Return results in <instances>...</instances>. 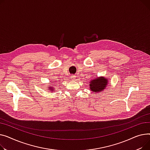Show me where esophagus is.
Segmentation results:
<instances>
[{"label":"esophagus","instance_id":"obj_1","mask_svg":"<svg viewBox=\"0 0 150 150\" xmlns=\"http://www.w3.org/2000/svg\"><path fill=\"white\" fill-rule=\"evenodd\" d=\"M70 79H71L72 81H74L76 80V76H71V77H70Z\"/></svg>","mask_w":150,"mask_h":150}]
</instances>
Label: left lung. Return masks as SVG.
I'll use <instances>...</instances> for the list:
<instances>
[{
  "mask_svg": "<svg viewBox=\"0 0 150 150\" xmlns=\"http://www.w3.org/2000/svg\"><path fill=\"white\" fill-rule=\"evenodd\" d=\"M108 81V79L104 76L96 77L90 81L89 88L91 91L96 93L102 92L107 88Z\"/></svg>",
  "mask_w": 150,
  "mask_h": 150,
  "instance_id": "obj_1",
  "label": "left lung"
}]
</instances>
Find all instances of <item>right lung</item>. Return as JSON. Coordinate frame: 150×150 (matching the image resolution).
I'll return each instance as SVG.
<instances>
[{
  "instance_id": "add662e5",
  "label": "right lung",
  "mask_w": 150,
  "mask_h": 150,
  "mask_svg": "<svg viewBox=\"0 0 150 150\" xmlns=\"http://www.w3.org/2000/svg\"><path fill=\"white\" fill-rule=\"evenodd\" d=\"M54 89V88L53 86H50L49 87V90L51 91V92H54V91H55Z\"/></svg>"
}]
</instances>
